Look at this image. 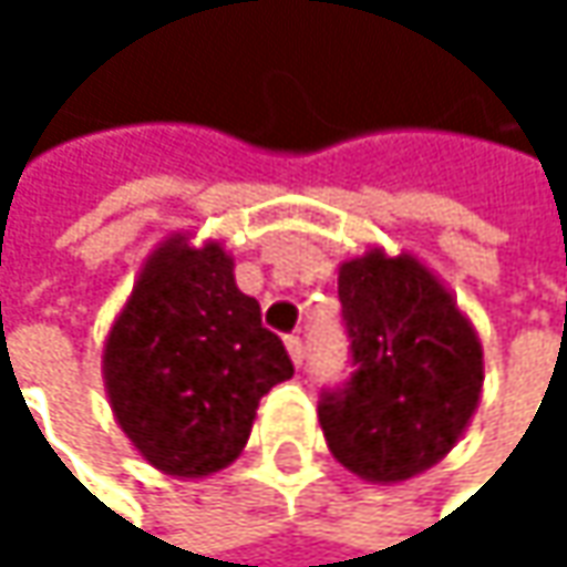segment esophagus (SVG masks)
Segmentation results:
<instances>
[{"label":"esophagus","mask_w":567,"mask_h":567,"mask_svg":"<svg viewBox=\"0 0 567 567\" xmlns=\"http://www.w3.org/2000/svg\"><path fill=\"white\" fill-rule=\"evenodd\" d=\"M285 348H288V354H291V361L301 368V361H305V341L298 338V334H288L285 338Z\"/></svg>","instance_id":"1"}]
</instances>
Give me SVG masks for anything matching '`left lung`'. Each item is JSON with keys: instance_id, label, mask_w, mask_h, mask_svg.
Segmentation results:
<instances>
[{"instance_id": "left-lung-1", "label": "left lung", "mask_w": 567, "mask_h": 567, "mask_svg": "<svg viewBox=\"0 0 567 567\" xmlns=\"http://www.w3.org/2000/svg\"><path fill=\"white\" fill-rule=\"evenodd\" d=\"M338 298L351 371L321 388L324 440L371 483L410 480L453 450L480 403V338L410 256L344 262Z\"/></svg>"}]
</instances>
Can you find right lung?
Returning <instances> with one entry per match:
<instances>
[{
    "label": "right lung",
    "instance_id": "add662e5",
    "mask_svg": "<svg viewBox=\"0 0 567 567\" xmlns=\"http://www.w3.org/2000/svg\"><path fill=\"white\" fill-rule=\"evenodd\" d=\"M295 374L282 338L233 279L213 243H167L141 272L111 328L104 381L131 443L171 476H209L233 463L256 406Z\"/></svg>",
    "mask_w": 567,
    "mask_h": 567
}]
</instances>
